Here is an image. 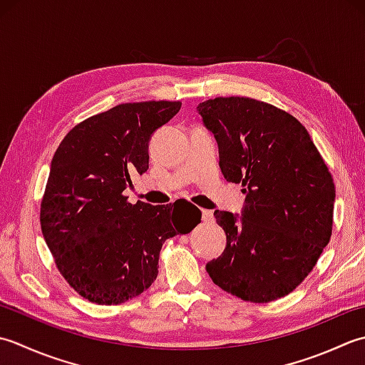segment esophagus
I'll return each instance as SVG.
<instances>
[{
  "mask_svg": "<svg viewBox=\"0 0 365 365\" xmlns=\"http://www.w3.org/2000/svg\"><path fill=\"white\" fill-rule=\"evenodd\" d=\"M202 219L203 222H212L214 220V214L210 210H202Z\"/></svg>",
  "mask_w": 365,
  "mask_h": 365,
  "instance_id": "1",
  "label": "esophagus"
}]
</instances>
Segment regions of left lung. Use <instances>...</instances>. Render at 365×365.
<instances>
[{
	"instance_id": "left-lung-1",
	"label": "left lung",
	"mask_w": 365,
	"mask_h": 365,
	"mask_svg": "<svg viewBox=\"0 0 365 365\" xmlns=\"http://www.w3.org/2000/svg\"><path fill=\"white\" fill-rule=\"evenodd\" d=\"M197 110L225 180L245 193L242 215L214 211L227 245L206 271L244 301H276L309 276L331 240L332 176L307 129L271 103L232 96Z\"/></svg>"
}]
</instances>
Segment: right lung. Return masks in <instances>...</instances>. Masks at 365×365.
Wrapping results in <instances>:
<instances>
[{
	"mask_svg": "<svg viewBox=\"0 0 365 365\" xmlns=\"http://www.w3.org/2000/svg\"><path fill=\"white\" fill-rule=\"evenodd\" d=\"M181 102L120 103L77 124L59 143L41 203V228L58 271L85 299L123 304L151 287L168 237L202 212L187 202L132 205L124 190L150 167L148 143ZM185 205V203H184Z\"/></svg>",
	"mask_w": 365,
	"mask_h": 365,
	"instance_id": "right-lung-1",
	"label": "right lung"
}]
</instances>
